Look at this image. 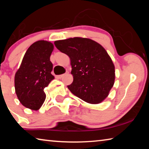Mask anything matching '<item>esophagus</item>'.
Returning a JSON list of instances; mask_svg holds the SVG:
<instances>
[{
	"instance_id": "1",
	"label": "esophagus",
	"mask_w": 149,
	"mask_h": 149,
	"mask_svg": "<svg viewBox=\"0 0 149 149\" xmlns=\"http://www.w3.org/2000/svg\"><path fill=\"white\" fill-rule=\"evenodd\" d=\"M69 73H68V72H66L65 73V74H62V75H58V77L59 78V79H61V78L62 77H64L65 75H67V74H68Z\"/></svg>"
}]
</instances>
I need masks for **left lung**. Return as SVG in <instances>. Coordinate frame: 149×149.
<instances>
[{
  "label": "left lung",
  "instance_id": "left-lung-1",
  "mask_svg": "<svg viewBox=\"0 0 149 149\" xmlns=\"http://www.w3.org/2000/svg\"><path fill=\"white\" fill-rule=\"evenodd\" d=\"M70 57L74 81L68 88L90 104H99L108 97L114 84L115 68L101 45L90 39L74 37L54 42Z\"/></svg>",
  "mask_w": 149,
  "mask_h": 149
}]
</instances>
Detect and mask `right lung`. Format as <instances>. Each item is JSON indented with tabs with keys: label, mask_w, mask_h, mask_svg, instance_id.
Returning a JSON list of instances; mask_svg holds the SVG:
<instances>
[{
	"label": "right lung",
	"mask_w": 149,
	"mask_h": 149,
	"mask_svg": "<svg viewBox=\"0 0 149 149\" xmlns=\"http://www.w3.org/2000/svg\"><path fill=\"white\" fill-rule=\"evenodd\" d=\"M53 49L52 42L42 40L32 44L24 55L14 84L17 97L25 107L37 110L46 99L45 87L54 78L50 60Z\"/></svg>",
	"instance_id": "right-lung-1"
}]
</instances>
